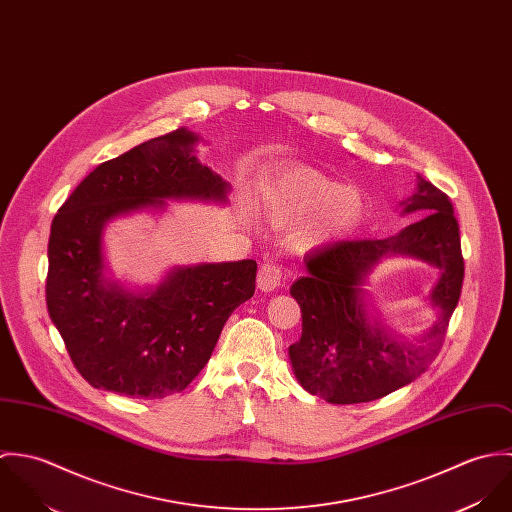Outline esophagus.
<instances>
[{
  "label": "esophagus",
  "mask_w": 512,
  "mask_h": 512,
  "mask_svg": "<svg viewBox=\"0 0 512 512\" xmlns=\"http://www.w3.org/2000/svg\"><path fill=\"white\" fill-rule=\"evenodd\" d=\"M258 288L262 292H274L284 282V270L276 260H266L258 270Z\"/></svg>",
  "instance_id": "obj_1"
}]
</instances>
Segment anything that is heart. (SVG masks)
Returning <instances> with one entry per match:
<instances>
[{"instance_id": "b5f03b06", "label": "heart", "mask_w": 512, "mask_h": 512, "mask_svg": "<svg viewBox=\"0 0 512 512\" xmlns=\"http://www.w3.org/2000/svg\"><path fill=\"white\" fill-rule=\"evenodd\" d=\"M260 211L276 224L307 215L295 228L293 242L311 248L349 232L363 215V199L315 169L292 167L264 183Z\"/></svg>"}]
</instances>
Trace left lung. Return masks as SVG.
Wrapping results in <instances>:
<instances>
[{
    "instance_id": "left-lung-1",
    "label": "left lung",
    "mask_w": 512,
    "mask_h": 512,
    "mask_svg": "<svg viewBox=\"0 0 512 512\" xmlns=\"http://www.w3.org/2000/svg\"><path fill=\"white\" fill-rule=\"evenodd\" d=\"M404 213L422 217L390 238L339 240L307 254V274L290 290L301 307V339L290 347L293 372L307 392L331 404L384 398L418 378L443 345L465 272L459 224L451 199L422 175ZM386 253L416 255L442 270L433 293L439 317L418 344L394 342L365 317L358 286Z\"/></svg>"
}]
</instances>
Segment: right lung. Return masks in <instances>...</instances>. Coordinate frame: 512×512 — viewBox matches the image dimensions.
<instances>
[{"label":"right lung","mask_w":512,"mask_h":512,"mask_svg":"<svg viewBox=\"0 0 512 512\" xmlns=\"http://www.w3.org/2000/svg\"><path fill=\"white\" fill-rule=\"evenodd\" d=\"M195 142L177 128L100 163L53 219L47 309L94 388L132 398L185 390L211 359L230 313L254 295V260L179 268L147 295L102 278L108 220L161 207L163 199L226 197L228 185L193 155Z\"/></svg>","instance_id":"add662e5"}]
</instances>
